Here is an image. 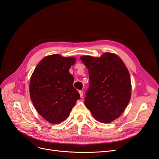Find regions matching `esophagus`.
I'll use <instances>...</instances> for the list:
<instances>
[{
    "label": "esophagus",
    "instance_id": "34e87169",
    "mask_svg": "<svg viewBox=\"0 0 159 159\" xmlns=\"http://www.w3.org/2000/svg\"><path fill=\"white\" fill-rule=\"evenodd\" d=\"M79 93H80V97H81V98H82V97H83V95H84V93H83V91H81V90H80V91H79Z\"/></svg>",
    "mask_w": 159,
    "mask_h": 159
}]
</instances>
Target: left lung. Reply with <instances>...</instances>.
I'll return each mask as SVG.
<instances>
[{
    "label": "left lung",
    "mask_w": 159,
    "mask_h": 159,
    "mask_svg": "<svg viewBox=\"0 0 159 159\" xmlns=\"http://www.w3.org/2000/svg\"><path fill=\"white\" fill-rule=\"evenodd\" d=\"M80 59L89 76L85 105L99 122H112L123 113L131 99V77L125 64L111 52L99 57L83 56Z\"/></svg>",
    "instance_id": "1"
}]
</instances>
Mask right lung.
Instances as JSON below:
<instances>
[{
	"label": "right lung",
	"mask_w": 159,
	"mask_h": 159,
	"mask_svg": "<svg viewBox=\"0 0 159 159\" xmlns=\"http://www.w3.org/2000/svg\"><path fill=\"white\" fill-rule=\"evenodd\" d=\"M75 61V57L48 56L38 64L31 75L32 102L38 113L50 123L58 124L66 120L80 98L69 71Z\"/></svg>",
	"instance_id": "add662e5"
}]
</instances>
